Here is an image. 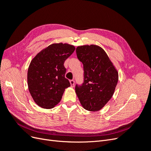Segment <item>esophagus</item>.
Instances as JSON below:
<instances>
[{"label": "esophagus", "mask_w": 151, "mask_h": 151, "mask_svg": "<svg viewBox=\"0 0 151 151\" xmlns=\"http://www.w3.org/2000/svg\"><path fill=\"white\" fill-rule=\"evenodd\" d=\"M70 86L71 87H74V84H75V81L74 80H70Z\"/></svg>", "instance_id": "1"}]
</instances>
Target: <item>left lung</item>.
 Masks as SVG:
<instances>
[{
  "mask_svg": "<svg viewBox=\"0 0 151 151\" xmlns=\"http://www.w3.org/2000/svg\"><path fill=\"white\" fill-rule=\"evenodd\" d=\"M76 53L83 64L84 83L76 86V93L86 110L99 111L112 97L118 81V71L98 45L77 47Z\"/></svg>",
  "mask_w": 151,
  "mask_h": 151,
  "instance_id": "left-lung-1",
  "label": "left lung"
}]
</instances>
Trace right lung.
<instances>
[{
  "label": "right lung",
  "instance_id": "right-lung-1",
  "mask_svg": "<svg viewBox=\"0 0 151 151\" xmlns=\"http://www.w3.org/2000/svg\"><path fill=\"white\" fill-rule=\"evenodd\" d=\"M76 48L67 43H53L43 49L31 61L28 70L29 91L39 106L51 109L60 101L70 86L65 77L63 63Z\"/></svg>",
  "mask_w": 151,
  "mask_h": 151
}]
</instances>
